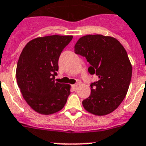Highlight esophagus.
I'll return each instance as SVG.
<instances>
[{
    "mask_svg": "<svg viewBox=\"0 0 146 146\" xmlns=\"http://www.w3.org/2000/svg\"><path fill=\"white\" fill-rule=\"evenodd\" d=\"M72 88L74 89V91H75V90H77V89L78 88V84H74V85H72Z\"/></svg>",
    "mask_w": 146,
    "mask_h": 146,
    "instance_id": "1",
    "label": "esophagus"
}]
</instances>
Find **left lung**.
<instances>
[{
    "instance_id": "obj_1",
    "label": "left lung",
    "mask_w": 146,
    "mask_h": 146,
    "mask_svg": "<svg viewBox=\"0 0 146 146\" xmlns=\"http://www.w3.org/2000/svg\"><path fill=\"white\" fill-rule=\"evenodd\" d=\"M74 52L86 58L90 74L98 81L91 84V95L82 101L84 108L97 116L115 110L126 97L133 68L126 49L113 37L86 35L74 46Z\"/></svg>"
}]
</instances>
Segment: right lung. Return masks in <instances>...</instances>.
I'll return each instance as SVG.
<instances>
[{
    "label": "right lung",
    "instance_id": "1",
    "mask_svg": "<svg viewBox=\"0 0 146 146\" xmlns=\"http://www.w3.org/2000/svg\"><path fill=\"white\" fill-rule=\"evenodd\" d=\"M72 36L52 35L37 37L25 46L18 60L16 77L18 87L28 105L44 115L62 109L71 85L55 81L58 58Z\"/></svg>",
    "mask_w": 146,
    "mask_h": 146
}]
</instances>
